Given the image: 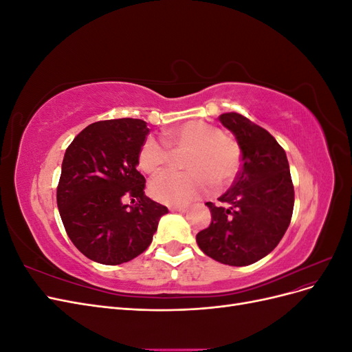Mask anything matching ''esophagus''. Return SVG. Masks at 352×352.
Masks as SVG:
<instances>
[{"mask_svg":"<svg viewBox=\"0 0 352 352\" xmlns=\"http://www.w3.org/2000/svg\"><path fill=\"white\" fill-rule=\"evenodd\" d=\"M170 211H177V212H186L188 207L186 206H173L170 207Z\"/></svg>","mask_w":352,"mask_h":352,"instance_id":"34e87169","label":"esophagus"}]
</instances>
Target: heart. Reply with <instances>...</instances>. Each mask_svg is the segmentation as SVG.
Here are the masks:
<instances>
[{
    "label": "heart",
    "instance_id": "1",
    "mask_svg": "<svg viewBox=\"0 0 352 352\" xmlns=\"http://www.w3.org/2000/svg\"><path fill=\"white\" fill-rule=\"evenodd\" d=\"M164 140L146 138L140 148L138 163L144 172L155 175L172 162V151L190 150L185 160L188 172H166L150 185L151 195L167 206H185L212 189L229 185L241 167L239 145L223 135L217 126L190 120L166 132Z\"/></svg>",
    "mask_w": 352,
    "mask_h": 352
}]
</instances>
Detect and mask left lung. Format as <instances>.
<instances>
[{"label":"left lung","instance_id":"1","mask_svg":"<svg viewBox=\"0 0 352 352\" xmlns=\"http://www.w3.org/2000/svg\"><path fill=\"white\" fill-rule=\"evenodd\" d=\"M219 120L235 135L242 167L220 204L207 202L211 223L197 243L212 260L242 267L278 247L291 223L294 185L286 153L267 131L238 113Z\"/></svg>","mask_w":352,"mask_h":352}]
</instances>
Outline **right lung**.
I'll return each instance as SVG.
<instances>
[{
    "label": "right lung",
    "instance_id": "obj_1",
    "mask_svg": "<svg viewBox=\"0 0 352 352\" xmlns=\"http://www.w3.org/2000/svg\"><path fill=\"white\" fill-rule=\"evenodd\" d=\"M150 129L140 119L95 122L66 150L57 186L63 225L85 257L107 265L133 260L153 241L167 207L144 194L138 154ZM124 195L138 202L123 205Z\"/></svg>",
    "mask_w": 352,
    "mask_h": 352
}]
</instances>
